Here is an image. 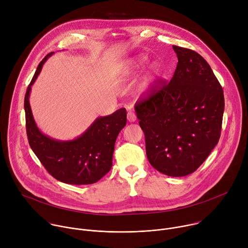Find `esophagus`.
Segmentation results:
<instances>
[{"label":"esophagus","instance_id":"1","mask_svg":"<svg viewBox=\"0 0 248 248\" xmlns=\"http://www.w3.org/2000/svg\"><path fill=\"white\" fill-rule=\"evenodd\" d=\"M127 120H128L130 123L136 121V116H135V114H134L132 111H128V113H127Z\"/></svg>","mask_w":248,"mask_h":248}]
</instances>
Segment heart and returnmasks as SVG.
I'll return each instance as SVG.
<instances>
[{
  "instance_id": "obj_1",
  "label": "heart",
  "mask_w": 248,
  "mask_h": 248,
  "mask_svg": "<svg viewBox=\"0 0 248 248\" xmlns=\"http://www.w3.org/2000/svg\"><path fill=\"white\" fill-rule=\"evenodd\" d=\"M146 60L145 57L141 56V57H138L135 61V63L136 64H141L142 62H144ZM159 72H160V68H159V65L157 63H154L151 65L149 72H148V75L146 77V87H148L150 85V83L159 76Z\"/></svg>"
}]
</instances>
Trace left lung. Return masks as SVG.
Wrapping results in <instances>:
<instances>
[{
    "label": "left lung",
    "mask_w": 248,
    "mask_h": 248,
    "mask_svg": "<svg viewBox=\"0 0 248 248\" xmlns=\"http://www.w3.org/2000/svg\"><path fill=\"white\" fill-rule=\"evenodd\" d=\"M172 48L179 62L171 79L157 80L134 110L151 166L170 176H185L218 144L225 99L213 70L198 53Z\"/></svg>",
    "instance_id": "obj_1"
}]
</instances>
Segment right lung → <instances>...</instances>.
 Returning <instances> with one entry per match:
<instances>
[{
  "mask_svg": "<svg viewBox=\"0 0 248 248\" xmlns=\"http://www.w3.org/2000/svg\"><path fill=\"white\" fill-rule=\"evenodd\" d=\"M48 54L39 63L24 97L25 125L29 145L47 171L68 185H91L107 173L113 165L116 139L126 124V110L97 118L79 137L61 141L43 134L37 127L29 104L31 86L39 76Z\"/></svg>",
  "mask_w": 248,
  "mask_h": 248,
  "instance_id": "1",
  "label": "right lung"
}]
</instances>
